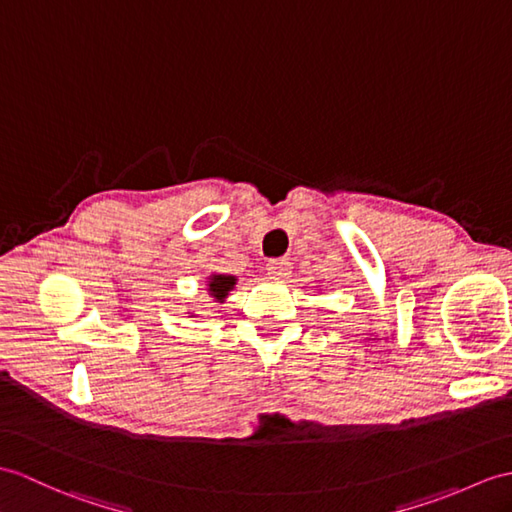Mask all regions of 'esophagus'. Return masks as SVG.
Instances as JSON below:
<instances>
[{
    "instance_id": "esophagus-1",
    "label": "esophagus",
    "mask_w": 512,
    "mask_h": 512,
    "mask_svg": "<svg viewBox=\"0 0 512 512\" xmlns=\"http://www.w3.org/2000/svg\"><path fill=\"white\" fill-rule=\"evenodd\" d=\"M266 270H268V275H270V277H275V279L288 277V272H290V259H288V257L270 259V261H268V266H266Z\"/></svg>"
}]
</instances>
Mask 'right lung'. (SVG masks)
I'll list each match as a JSON object with an SVG mask.
<instances>
[{
  "label": "right lung",
  "mask_w": 512,
  "mask_h": 512,
  "mask_svg": "<svg viewBox=\"0 0 512 512\" xmlns=\"http://www.w3.org/2000/svg\"><path fill=\"white\" fill-rule=\"evenodd\" d=\"M233 285H235V277H231V275H213L211 281H209V292H211L213 299L222 301L224 296L229 294Z\"/></svg>",
  "instance_id": "add662e5"
}]
</instances>
